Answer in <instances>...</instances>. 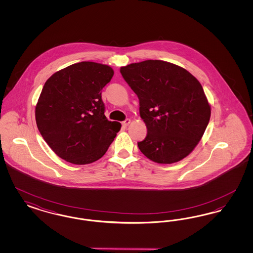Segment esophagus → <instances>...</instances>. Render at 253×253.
I'll return each mask as SVG.
<instances>
[{
  "mask_svg": "<svg viewBox=\"0 0 253 253\" xmlns=\"http://www.w3.org/2000/svg\"><path fill=\"white\" fill-rule=\"evenodd\" d=\"M130 123H131V120L127 119L126 121H124L123 122H122V126H123V127H127V126H128Z\"/></svg>",
  "mask_w": 253,
  "mask_h": 253,
  "instance_id": "34e87169",
  "label": "esophagus"
}]
</instances>
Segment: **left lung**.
<instances>
[{
    "label": "left lung",
    "mask_w": 253,
    "mask_h": 253,
    "mask_svg": "<svg viewBox=\"0 0 253 253\" xmlns=\"http://www.w3.org/2000/svg\"><path fill=\"white\" fill-rule=\"evenodd\" d=\"M125 82L139 99L147 127L141 153L159 164L188 157L201 140L211 118L202 85L183 67L148 60L121 67Z\"/></svg>",
    "instance_id": "left-lung-1"
}]
</instances>
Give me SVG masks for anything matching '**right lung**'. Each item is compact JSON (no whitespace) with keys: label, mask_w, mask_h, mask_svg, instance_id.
I'll list each match as a JSON object with an SVG mask.
<instances>
[{"label":"right lung","mask_w":253,"mask_h":253,"mask_svg":"<svg viewBox=\"0 0 253 253\" xmlns=\"http://www.w3.org/2000/svg\"><path fill=\"white\" fill-rule=\"evenodd\" d=\"M113 76L109 65L82 61L46 81L35 117L42 136L58 157L85 165L105 155L121 127L107 120L101 99V90Z\"/></svg>","instance_id":"right-lung-1"}]
</instances>
